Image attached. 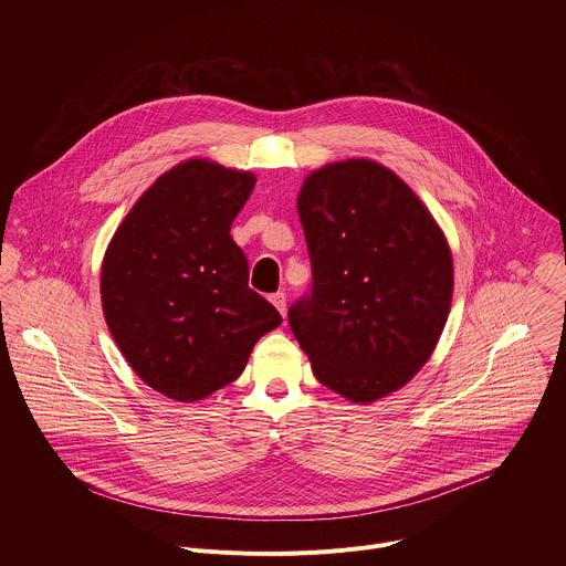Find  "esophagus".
Segmentation results:
<instances>
[{
    "label": "esophagus",
    "mask_w": 566,
    "mask_h": 566,
    "mask_svg": "<svg viewBox=\"0 0 566 566\" xmlns=\"http://www.w3.org/2000/svg\"><path fill=\"white\" fill-rule=\"evenodd\" d=\"M271 302H273V306H275L282 315H286V295H284V291L273 293V295H271Z\"/></svg>",
    "instance_id": "esophagus-1"
}]
</instances>
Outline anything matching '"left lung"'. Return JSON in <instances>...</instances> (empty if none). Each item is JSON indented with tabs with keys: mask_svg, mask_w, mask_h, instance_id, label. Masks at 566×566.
Returning a JSON list of instances; mask_svg holds the SVG:
<instances>
[{
	"mask_svg": "<svg viewBox=\"0 0 566 566\" xmlns=\"http://www.w3.org/2000/svg\"><path fill=\"white\" fill-rule=\"evenodd\" d=\"M311 289L289 325L315 378L356 402L406 385L450 311L452 258L419 197L365 158L313 172L297 197Z\"/></svg>",
	"mask_w": 566,
	"mask_h": 566,
	"instance_id": "left-lung-1",
	"label": "left lung"
}]
</instances>
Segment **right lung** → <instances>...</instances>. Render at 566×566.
Segmentation results:
<instances>
[{
    "instance_id": "1",
    "label": "right lung",
    "mask_w": 566,
    "mask_h": 566,
    "mask_svg": "<svg viewBox=\"0 0 566 566\" xmlns=\"http://www.w3.org/2000/svg\"><path fill=\"white\" fill-rule=\"evenodd\" d=\"M253 188L251 172L186 160L136 201L105 253L107 327L132 369L175 400L232 382L282 325L249 286V260L230 237Z\"/></svg>"
}]
</instances>
